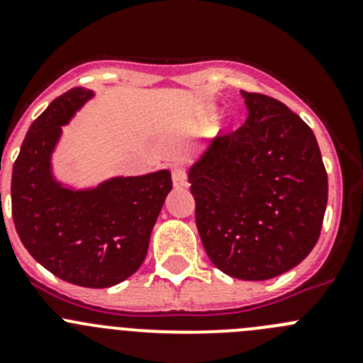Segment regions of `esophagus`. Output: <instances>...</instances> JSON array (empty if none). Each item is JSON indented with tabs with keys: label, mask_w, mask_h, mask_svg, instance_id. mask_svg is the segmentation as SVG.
<instances>
[{
	"label": "esophagus",
	"mask_w": 363,
	"mask_h": 363,
	"mask_svg": "<svg viewBox=\"0 0 363 363\" xmlns=\"http://www.w3.org/2000/svg\"><path fill=\"white\" fill-rule=\"evenodd\" d=\"M172 184L178 189L187 187V171H185L184 167H174L172 169Z\"/></svg>",
	"instance_id": "esophagus-1"
}]
</instances>
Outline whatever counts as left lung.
Returning a JSON list of instances; mask_svg holds the SVG:
<instances>
[{
  "label": "left lung",
  "instance_id": "1",
  "mask_svg": "<svg viewBox=\"0 0 363 363\" xmlns=\"http://www.w3.org/2000/svg\"><path fill=\"white\" fill-rule=\"evenodd\" d=\"M245 123L218 136L189 169L196 227L220 271L269 280L316 245L327 172L309 125L271 96L242 91Z\"/></svg>",
  "mask_w": 363,
  "mask_h": 363
}]
</instances>
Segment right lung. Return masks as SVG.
<instances>
[{"label":"right lung","mask_w":363,"mask_h":363,"mask_svg":"<svg viewBox=\"0 0 363 363\" xmlns=\"http://www.w3.org/2000/svg\"><path fill=\"white\" fill-rule=\"evenodd\" d=\"M92 96L70 89L30 125L12 169V218L25 249L54 277L105 289L143 264L172 179L169 171L118 176L82 191L54 179L50 156L62 125Z\"/></svg>","instance_id":"1"}]
</instances>
